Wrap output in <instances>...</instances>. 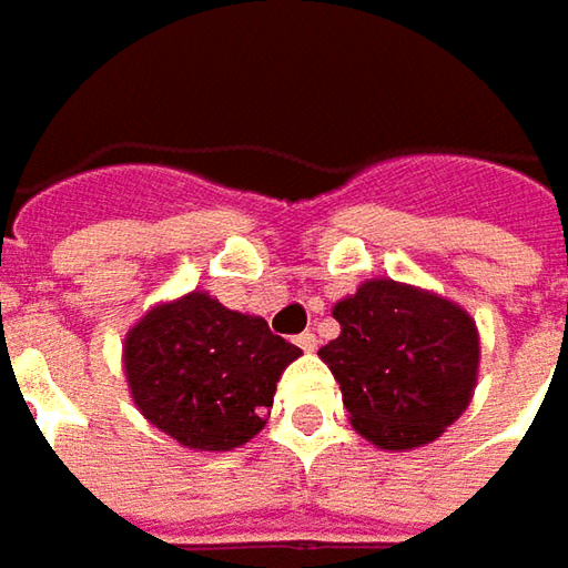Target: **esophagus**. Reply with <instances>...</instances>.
I'll use <instances>...</instances> for the list:
<instances>
[{
	"instance_id": "esophagus-1",
	"label": "esophagus",
	"mask_w": 568,
	"mask_h": 568,
	"mask_svg": "<svg viewBox=\"0 0 568 568\" xmlns=\"http://www.w3.org/2000/svg\"><path fill=\"white\" fill-rule=\"evenodd\" d=\"M295 343L302 345L304 352H314V348H317V336H314V333L307 329V333H302V336H295Z\"/></svg>"
}]
</instances>
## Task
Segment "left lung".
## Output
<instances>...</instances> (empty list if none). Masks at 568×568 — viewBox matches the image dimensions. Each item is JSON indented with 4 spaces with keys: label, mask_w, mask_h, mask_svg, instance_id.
<instances>
[{
    "label": "left lung",
    "mask_w": 568,
    "mask_h": 568,
    "mask_svg": "<svg viewBox=\"0 0 568 568\" xmlns=\"http://www.w3.org/2000/svg\"><path fill=\"white\" fill-rule=\"evenodd\" d=\"M343 333L321 348L355 430L381 449L437 440L468 408L478 329L459 304L371 280L333 307Z\"/></svg>",
    "instance_id": "obj_1"
}]
</instances>
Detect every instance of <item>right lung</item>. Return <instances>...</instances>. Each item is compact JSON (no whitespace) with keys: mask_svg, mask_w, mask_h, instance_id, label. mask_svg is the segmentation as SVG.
<instances>
[{"mask_svg":"<svg viewBox=\"0 0 568 568\" xmlns=\"http://www.w3.org/2000/svg\"><path fill=\"white\" fill-rule=\"evenodd\" d=\"M298 355L264 317L206 292L156 304L125 339L128 386L144 418L204 453L235 449L264 427L276 381Z\"/></svg>","mask_w":568,"mask_h":568,"instance_id":"right-lung-1","label":"right lung"}]
</instances>
